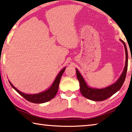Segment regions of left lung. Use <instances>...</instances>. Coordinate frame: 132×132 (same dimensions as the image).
<instances>
[{
    "label": "left lung",
    "instance_id": "obj_1",
    "mask_svg": "<svg viewBox=\"0 0 132 132\" xmlns=\"http://www.w3.org/2000/svg\"><path fill=\"white\" fill-rule=\"evenodd\" d=\"M124 45V47L126 52V62H125V66L124 70L123 71L122 75H120L117 81L115 83L112 84L111 86L106 87L105 88L98 89L91 88L88 86V85L85 81L82 76L80 74L79 70L76 69V75L78 80L80 82V90L81 94L84 97L88 99L92 100L94 101H101L106 100L107 98L111 97L112 95L114 94L117 91H119L120 88L122 87L123 84L126 78L127 70H128V53L127 50L126 45L125 42L122 39H120Z\"/></svg>",
    "mask_w": 132,
    "mask_h": 132
}]
</instances>
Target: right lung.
Wrapping results in <instances>:
<instances>
[{
    "label": "right lung",
    "mask_w": 132,
    "mask_h": 132,
    "mask_svg": "<svg viewBox=\"0 0 132 132\" xmlns=\"http://www.w3.org/2000/svg\"><path fill=\"white\" fill-rule=\"evenodd\" d=\"M66 68H64L62 70L60 71L59 74L56 77L55 80L53 81L52 86H51L50 88H48L47 90L43 91V92L39 93L38 94H27L20 91L19 90L13 86V85L9 81L11 86L17 91V92L20 94L22 97H24L27 101H30L32 103L35 104H41L44 102H48L52 100V98L55 97L56 94L57 92L58 88H59V85L61 80V77L63 75V72L65 70Z\"/></svg>",
    "instance_id": "obj_1"
}]
</instances>
